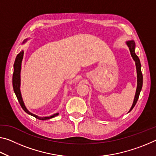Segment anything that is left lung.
Wrapping results in <instances>:
<instances>
[{"instance_id": "obj_1", "label": "left lung", "mask_w": 156, "mask_h": 156, "mask_svg": "<svg viewBox=\"0 0 156 156\" xmlns=\"http://www.w3.org/2000/svg\"><path fill=\"white\" fill-rule=\"evenodd\" d=\"M126 45L128 46V48H129L130 52V55H131L133 60H134L135 62L136 70H137V89H136V92H135L134 101H133V105L129 110V112H130V111L133 110V108L135 107L136 103H137V101L138 100V98H139L140 91H141V90H142V84H143V76H142V71H141L140 60L139 58L137 57V55L135 54V41L133 40H128V41H126Z\"/></svg>"}]
</instances>
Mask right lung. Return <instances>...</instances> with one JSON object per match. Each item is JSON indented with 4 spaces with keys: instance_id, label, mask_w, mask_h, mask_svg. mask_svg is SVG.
Here are the masks:
<instances>
[{
    "instance_id": "add662e5",
    "label": "right lung",
    "mask_w": 156,
    "mask_h": 156,
    "mask_svg": "<svg viewBox=\"0 0 156 156\" xmlns=\"http://www.w3.org/2000/svg\"><path fill=\"white\" fill-rule=\"evenodd\" d=\"M28 39H25V40L23 41V43H22V44H24L26 43V41H28ZM23 53H24V51L22 50L20 53L16 55L15 61H14V73H13V76H12V85H13L14 91L16 96L17 99H18L19 102L21 106V108H23V110L25 111V112L28 113V115L33 116V117H35L37 119H38L46 120V119H50L51 118L56 117V116H58L59 115L58 112L54 114V115L51 116H49V117H39V116L34 115V114L30 112V111L26 108V105H25L23 100V98H22V96H21V93L20 90L21 63L23 58Z\"/></svg>"
}]
</instances>
